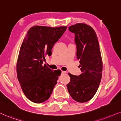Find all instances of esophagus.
<instances>
[{
	"label": "esophagus",
	"instance_id": "obj_1",
	"mask_svg": "<svg viewBox=\"0 0 121 121\" xmlns=\"http://www.w3.org/2000/svg\"><path fill=\"white\" fill-rule=\"evenodd\" d=\"M65 71H62V72H61V73L62 74H65Z\"/></svg>",
	"mask_w": 121,
	"mask_h": 121
}]
</instances>
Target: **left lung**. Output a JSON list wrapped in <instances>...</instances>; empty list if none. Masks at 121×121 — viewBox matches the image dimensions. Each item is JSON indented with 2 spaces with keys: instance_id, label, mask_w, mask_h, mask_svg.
Wrapping results in <instances>:
<instances>
[{
  "instance_id": "obj_1",
  "label": "left lung",
  "mask_w": 121,
  "mask_h": 121,
  "mask_svg": "<svg viewBox=\"0 0 121 121\" xmlns=\"http://www.w3.org/2000/svg\"><path fill=\"white\" fill-rule=\"evenodd\" d=\"M75 35L77 59L82 73L69 74L71 80L67 85L70 95L76 102H87L94 96L102 76L103 63L99 44L95 31L85 23H77L68 28Z\"/></svg>"
}]
</instances>
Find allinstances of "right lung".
<instances>
[{
  "label": "right lung",
  "instance_id": "add662e5",
  "mask_svg": "<svg viewBox=\"0 0 121 121\" xmlns=\"http://www.w3.org/2000/svg\"><path fill=\"white\" fill-rule=\"evenodd\" d=\"M67 28L35 26L23 40L17 63V78L25 96L31 102L41 103L48 99L57 83L61 71H53L43 62L46 56H51L54 45Z\"/></svg>",
  "mask_w": 121,
  "mask_h": 121
}]
</instances>
